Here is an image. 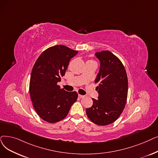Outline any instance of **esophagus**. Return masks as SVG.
<instances>
[{
  "label": "esophagus",
  "mask_w": 158,
  "mask_h": 158,
  "mask_svg": "<svg viewBox=\"0 0 158 158\" xmlns=\"http://www.w3.org/2000/svg\"><path fill=\"white\" fill-rule=\"evenodd\" d=\"M78 97H79V98L82 99V98H85V95H81V94H79V95H78Z\"/></svg>",
  "instance_id": "esophagus-1"
}]
</instances>
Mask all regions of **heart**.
Masks as SVG:
<instances>
[{
    "mask_svg": "<svg viewBox=\"0 0 158 158\" xmlns=\"http://www.w3.org/2000/svg\"><path fill=\"white\" fill-rule=\"evenodd\" d=\"M88 61H94V60H88Z\"/></svg>",
    "mask_w": 158,
    "mask_h": 158,
    "instance_id": "heart-1",
    "label": "heart"
}]
</instances>
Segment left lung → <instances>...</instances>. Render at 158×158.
Segmentation results:
<instances>
[{"label": "left lung", "mask_w": 158, "mask_h": 158, "mask_svg": "<svg viewBox=\"0 0 158 158\" xmlns=\"http://www.w3.org/2000/svg\"><path fill=\"white\" fill-rule=\"evenodd\" d=\"M101 63L99 72L95 80L99 83L98 99L86 108L88 118L95 124L105 126L117 120L125 105L128 95V78L120 59L108 50L95 53Z\"/></svg>", "instance_id": "obj_1"}]
</instances>
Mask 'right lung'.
<instances>
[{
  "label": "right lung",
  "instance_id": "obj_1",
  "mask_svg": "<svg viewBox=\"0 0 158 158\" xmlns=\"http://www.w3.org/2000/svg\"><path fill=\"white\" fill-rule=\"evenodd\" d=\"M78 53L63 45L48 48L33 67L29 91L33 106L44 121L54 123L64 119L78 94L66 92L57 83L64 76L70 59Z\"/></svg>",
  "mask_w": 158,
  "mask_h": 158
}]
</instances>
